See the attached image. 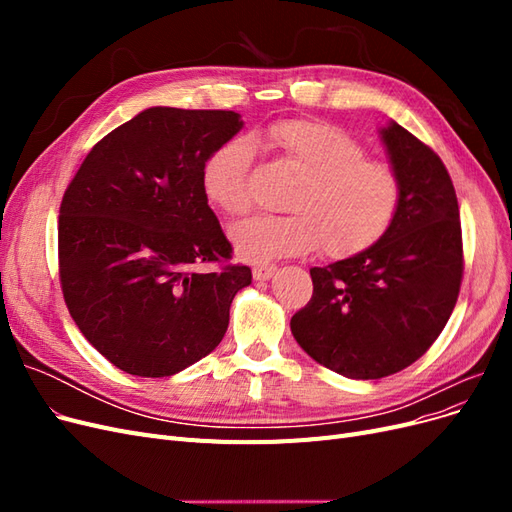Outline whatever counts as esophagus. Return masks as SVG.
<instances>
[{"label": "esophagus", "instance_id": "1", "mask_svg": "<svg viewBox=\"0 0 512 512\" xmlns=\"http://www.w3.org/2000/svg\"><path fill=\"white\" fill-rule=\"evenodd\" d=\"M275 265H256L254 269H252V273H254V280H258V282H267V280H271L273 277V273H275Z\"/></svg>", "mask_w": 512, "mask_h": 512}]
</instances>
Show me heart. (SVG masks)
Listing matches in <instances>:
<instances>
[{
    "label": "heart",
    "instance_id": "1",
    "mask_svg": "<svg viewBox=\"0 0 512 512\" xmlns=\"http://www.w3.org/2000/svg\"><path fill=\"white\" fill-rule=\"evenodd\" d=\"M258 138L299 181L286 200L290 215H258L230 230L241 258L267 262L307 254L316 245L324 256L348 258L389 232L401 203V181L393 166L365 158L354 136L324 121L288 119ZM254 158L250 138L235 136L203 164V192L230 218L252 209Z\"/></svg>",
    "mask_w": 512,
    "mask_h": 512
}]
</instances>
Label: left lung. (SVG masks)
<instances>
[{"mask_svg": "<svg viewBox=\"0 0 512 512\" xmlns=\"http://www.w3.org/2000/svg\"><path fill=\"white\" fill-rule=\"evenodd\" d=\"M380 136L401 181L397 218L369 250L309 269L314 294L290 320L316 363L352 380H378L421 359L451 318L463 277L446 166L395 121Z\"/></svg>", "mask_w": 512, "mask_h": 512, "instance_id": "1", "label": "left lung"}]
</instances>
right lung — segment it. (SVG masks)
<instances>
[{"label":"right lung","instance_id":"add662e5","mask_svg":"<svg viewBox=\"0 0 512 512\" xmlns=\"http://www.w3.org/2000/svg\"><path fill=\"white\" fill-rule=\"evenodd\" d=\"M235 111L153 106L87 153L59 207V280L87 342L132 376L166 378L218 348L252 271L207 205L203 164Z\"/></svg>","mask_w":512,"mask_h":512}]
</instances>
